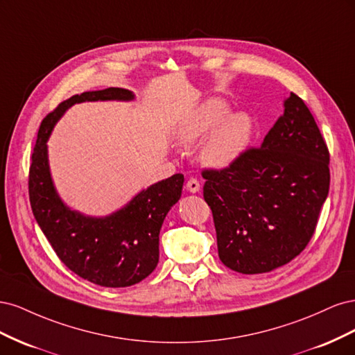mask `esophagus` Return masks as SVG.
Listing matches in <instances>:
<instances>
[{
	"label": "esophagus",
	"instance_id": "34e87169",
	"mask_svg": "<svg viewBox=\"0 0 355 355\" xmlns=\"http://www.w3.org/2000/svg\"><path fill=\"white\" fill-rule=\"evenodd\" d=\"M185 188H187L189 192H192V194H196V192L200 191V182H198L197 179H194V178H191V179L187 182Z\"/></svg>",
	"mask_w": 355,
	"mask_h": 355
}]
</instances>
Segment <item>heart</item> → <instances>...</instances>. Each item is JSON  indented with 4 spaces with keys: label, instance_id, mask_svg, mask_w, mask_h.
Segmentation results:
<instances>
[{
    "label": "heart",
    "instance_id": "b5f03b06",
    "mask_svg": "<svg viewBox=\"0 0 355 355\" xmlns=\"http://www.w3.org/2000/svg\"><path fill=\"white\" fill-rule=\"evenodd\" d=\"M231 106L222 98L204 101L187 120L180 124L178 139L185 146L204 144L202 163L211 168L231 166L247 148L253 133L249 115L232 114Z\"/></svg>",
    "mask_w": 355,
    "mask_h": 355
}]
</instances>
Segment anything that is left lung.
I'll return each mask as SVG.
<instances>
[{
    "label": "left lung",
    "instance_id": "1",
    "mask_svg": "<svg viewBox=\"0 0 355 355\" xmlns=\"http://www.w3.org/2000/svg\"><path fill=\"white\" fill-rule=\"evenodd\" d=\"M329 149L305 102L290 93L261 148L202 170L219 259L241 274L270 272L314 235L330 185Z\"/></svg>",
    "mask_w": 355,
    "mask_h": 355
}]
</instances>
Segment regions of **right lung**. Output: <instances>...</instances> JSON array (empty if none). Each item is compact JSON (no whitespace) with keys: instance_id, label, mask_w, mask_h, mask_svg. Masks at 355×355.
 Wrapping results in <instances>:
<instances>
[{"instance_id":"obj_1","label":"right lung","mask_w":355,"mask_h":355,"mask_svg":"<svg viewBox=\"0 0 355 355\" xmlns=\"http://www.w3.org/2000/svg\"><path fill=\"white\" fill-rule=\"evenodd\" d=\"M130 90L84 92L62 102L42 120L29 167V201L41 231L59 259L84 280L103 287H128L151 274L159 257V230L182 196L184 175H173L103 218L71 210L53 185L47 141L72 105L94 101H133Z\"/></svg>"}]
</instances>
